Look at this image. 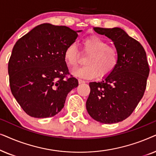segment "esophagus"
<instances>
[{"instance_id": "1", "label": "esophagus", "mask_w": 156, "mask_h": 156, "mask_svg": "<svg viewBox=\"0 0 156 156\" xmlns=\"http://www.w3.org/2000/svg\"><path fill=\"white\" fill-rule=\"evenodd\" d=\"M79 83L80 84H84V83H85V81L81 80V79H79Z\"/></svg>"}]
</instances>
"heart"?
Listing matches in <instances>:
<instances>
[{
	"label": "heart",
	"instance_id": "heart-1",
	"mask_svg": "<svg viewBox=\"0 0 156 156\" xmlns=\"http://www.w3.org/2000/svg\"><path fill=\"white\" fill-rule=\"evenodd\" d=\"M83 50L89 54L87 57V65L76 67L72 74L84 79H93L99 76L106 77L115 71L119 63V54L114 47L99 36L93 35L82 40ZM64 58L68 65L75 67L80 60V52L76 43L72 42L66 48Z\"/></svg>",
	"mask_w": 156,
	"mask_h": 156
}]
</instances>
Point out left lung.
Listing matches in <instances>:
<instances>
[{
	"label": "left lung",
	"instance_id": "8db88e82",
	"mask_svg": "<svg viewBox=\"0 0 156 156\" xmlns=\"http://www.w3.org/2000/svg\"><path fill=\"white\" fill-rule=\"evenodd\" d=\"M94 30L114 42L119 54L115 71L100 82H90L86 103L91 117L102 123L125 120L135 109L146 88L149 66L144 48L119 27Z\"/></svg>",
	"mask_w": 156,
	"mask_h": 156
}]
</instances>
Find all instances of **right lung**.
<instances>
[{
    "instance_id": "add662e5",
    "label": "right lung",
    "mask_w": 156,
    "mask_h": 156,
    "mask_svg": "<svg viewBox=\"0 0 156 156\" xmlns=\"http://www.w3.org/2000/svg\"><path fill=\"white\" fill-rule=\"evenodd\" d=\"M44 23L20 38L8 62L11 92L27 115L52 117L64 107L68 93L78 86L69 74L64 52L77 32Z\"/></svg>"
}]
</instances>
